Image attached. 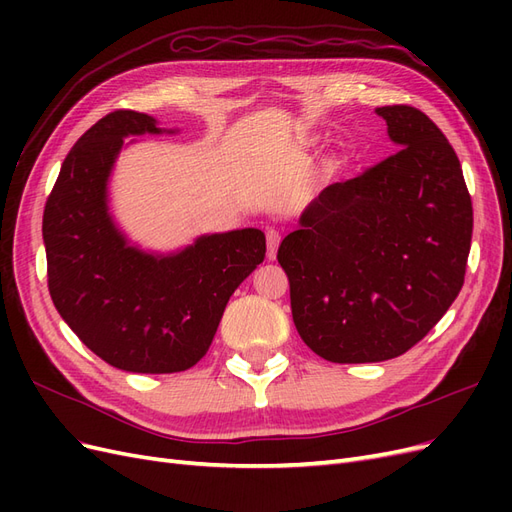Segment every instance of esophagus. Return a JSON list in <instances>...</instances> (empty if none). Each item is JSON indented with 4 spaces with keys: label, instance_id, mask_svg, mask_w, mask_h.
<instances>
[{
    "label": "esophagus",
    "instance_id": "esophagus-1",
    "mask_svg": "<svg viewBox=\"0 0 512 512\" xmlns=\"http://www.w3.org/2000/svg\"><path fill=\"white\" fill-rule=\"evenodd\" d=\"M277 245H280V232L275 228L267 230V256L273 260L277 254Z\"/></svg>",
    "mask_w": 512,
    "mask_h": 512
}]
</instances>
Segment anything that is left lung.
I'll return each mask as SVG.
<instances>
[{"label": "left lung", "instance_id": "8db88e82", "mask_svg": "<svg viewBox=\"0 0 512 512\" xmlns=\"http://www.w3.org/2000/svg\"><path fill=\"white\" fill-rule=\"evenodd\" d=\"M376 113L399 149L324 188L277 250L294 327L331 363H378L421 342L457 299L470 254L455 149L414 106Z\"/></svg>", "mask_w": 512, "mask_h": 512}]
</instances>
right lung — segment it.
Listing matches in <instances>:
<instances>
[{"label":"right lung","instance_id":"1","mask_svg":"<svg viewBox=\"0 0 512 512\" xmlns=\"http://www.w3.org/2000/svg\"><path fill=\"white\" fill-rule=\"evenodd\" d=\"M156 119L115 111L61 164L42 237L57 312L102 361L134 374H175L207 354L230 294L265 260L262 230L207 235L170 256L128 245L106 207L123 136L160 134Z\"/></svg>","mask_w":512,"mask_h":512}]
</instances>
